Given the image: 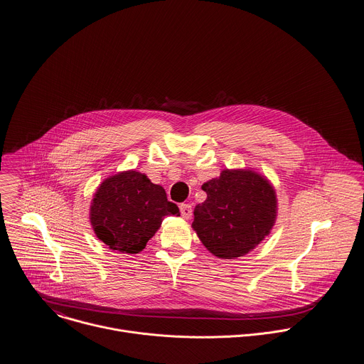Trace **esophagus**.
<instances>
[{
    "instance_id": "esophagus-1",
    "label": "esophagus",
    "mask_w": 364,
    "mask_h": 364,
    "mask_svg": "<svg viewBox=\"0 0 364 364\" xmlns=\"http://www.w3.org/2000/svg\"><path fill=\"white\" fill-rule=\"evenodd\" d=\"M180 213H181V215H183V218H190L191 217V214H193V210H191V205L190 204H186V203H183V204H180Z\"/></svg>"
}]
</instances>
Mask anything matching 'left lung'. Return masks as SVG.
<instances>
[{"mask_svg":"<svg viewBox=\"0 0 364 364\" xmlns=\"http://www.w3.org/2000/svg\"><path fill=\"white\" fill-rule=\"evenodd\" d=\"M207 198L194 208L191 227L218 259L250 253L274 225L277 198L266 177L253 170H223L201 186Z\"/></svg>","mask_w":364,"mask_h":364,"instance_id":"left-lung-1","label":"left lung"}]
</instances>
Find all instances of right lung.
<instances>
[{
	"label": "right lung",
	"mask_w": 364,
	"mask_h": 364,
	"mask_svg": "<svg viewBox=\"0 0 364 364\" xmlns=\"http://www.w3.org/2000/svg\"><path fill=\"white\" fill-rule=\"evenodd\" d=\"M167 215H180L178 207L161 186L136 170L105 178L90 207L95 235L108 249L129 255L146 247Z\"/></svg>",
	"instance_id": "right-lung-1"
}]
</instances>
